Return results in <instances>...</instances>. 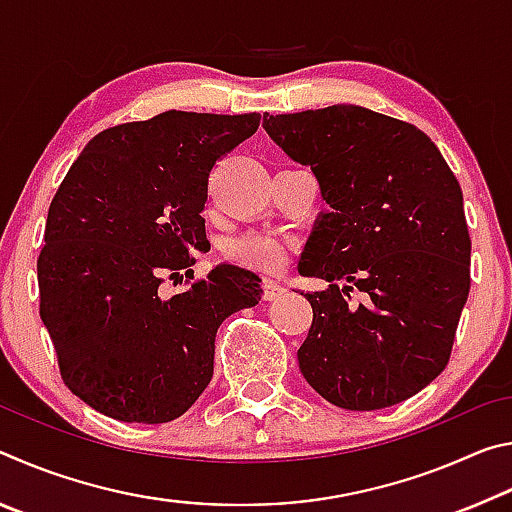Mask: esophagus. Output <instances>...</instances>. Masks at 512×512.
Instances as JSON below:
<instances>
[{
    "instance_id": "esophagus-1",
    "label": "esophagus",
    "mask_w": 512,
    "mask_h": 512,
    "mask_svg": "<svg viewBox=\"0 0 512 512\" xmlns=\"http://www.w3.org/2000/svg\"><path fill=\"white\" fill-rule=\"evenodd\" d=\"M287 289H284V284H280L277 280H266L264 282V300H277L282 298Z\"/></svg>"
}]
</instances>
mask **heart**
<instances>
[{
	"mask_svg": "<svg viewBox=\"0 0 512 512\" xmlns=\"http://www.w3.org/2000/svg\"><path fill=\"white\" fill-rule=\"evenodd\" d=\"M284 253H287V241L271 235H244L225 246V257L230 262L257 271H273L282 264Z\"/></svg>",
	"mask_w": 512,
	"mask_h": 512,
	"instance_id": "b5f03b06",
	"label": "heart"
}]
</instances>
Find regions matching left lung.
Returning <instances> with one entry per match:
<instances>
[{"mask_svg": "<svg viewBox=\"0 0 512 512\" xmlns=\"http://www.w3.org/2000/svg\"><path fill=\"white\" fill-rule=\"evenodd\" d=\"M264 128L327 203L298 266L329 282L305 293L300 372L348 411L409 400L445 370L470 293L461 185L420 128L375 110L264 115Z\"/></svg>", "mask_w": 512, "mask_h": 512, "instance_id": "obj_1", "label": "left lung"}]
</instances>
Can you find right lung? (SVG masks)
I'll use <instances>...</instances> for the list:
<instances>
[{
    "label": "right lung",
    "instance_id": "add662e5",
    "mask_svg": "<svg viewBox=\"0 0 512 512\" xmlns=\"http://www.w3.org/2000/svg\"><path fill=\"white\" fill-rule=\"evenodd\" d=\"M259 119L167 110L92 137L69 167L38 257L40 318L65 386L94 411L180 418L210 384L216 329L262 298V280L232 264L160 293L164 277H194L192 253L210 248L207 178Z\"/></svg>",
    "mask_w": 512,
    "mask_h": 512
}]
</instances>
